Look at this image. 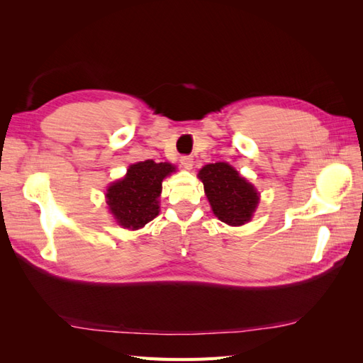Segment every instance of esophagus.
I'll list each match as a JSON object with an SVG mask.
<instances>
[{
	"mask_svg": "<svg viewBox=\"0 0 363 363\" xmlns=\"http://www.w3.org/2000/svg\"><path fill=\"white\" fill-rule=\"evenodd\" d=\"M181 165L186 168V169H191V167H194V157H191V156H182L181 157Z\"/></svg>",
	"mask_w": 363,
	"mask_h": 363,
	"instance_id": "1",
	"label": "esophagus"
}]
</instances>
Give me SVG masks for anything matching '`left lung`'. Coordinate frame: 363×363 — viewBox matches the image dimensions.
Instances as JSON below:
<instances>
[{
	"label": "left lung",
	"instance_id": "8db88e82",
	"mask_svg": "<svg viewBox=\"0 0 363 363\" xmlns=\"http://www.w3.org/2000/svg\"><path fill=\"white\" fill-rule=\"evenodd\" d=\"M198 176L204 184L206 196L213 213L223 223L240 226L251 220L259 203V195L233 167L226 162H217L203 167Z\"/></svg>",
	"mask_w": 363,
	"mask_h": 363
}]
</instances>
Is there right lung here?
I'll use <instances>...</instances> for the list:
<instances>
[{"label": "right lung", "instance_id": "right-lung-1", "mask_svg": "<svg viewBox=\"0 0 363 363\" xmlns=\"http://www.w3.org/2000/svg\"><path fill=\"white\" fill-rule=\"evenodd\" d=\"M172 172L174 167L168 162H138L129 167L121 181L113 182L107 189V204L123 228H143L157 217L162 181Z\"/></svg>", "mask_w": 363, "mask_h": 363}]
</instances>
